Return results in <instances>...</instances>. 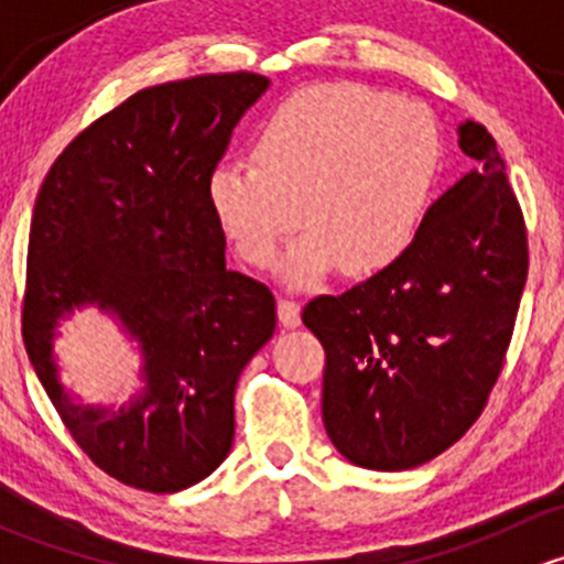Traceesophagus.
Masks as SVG:
<instances>
[{
    "label": "esophagus",
    "mask_w": 564,
    "mask_h": 564,
    "mask_svg": "<svg viewBox=\"0 0 564 564\" xmlns=\"http://www.w3.org/2000/svg\"><path fill=\"white\" fill-rule=\"evenodd\" d=\"M278 318H281L283 327H300V303L292 297H281L278 300Z\"/></svg>",
    "instance_id": "obj_1"
}]
</instances>
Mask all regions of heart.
<instances>
[{
    "instance_id": "b5f03b06",
    "label": "heart",
    "mask_w": 564,
    "mask_h": 564,
    "mask_svg": "<svg viewBox=\"0 0 564 564\" xmlns=\"http://www.w3.org/2000/svg\"><path fill=\"white\" fill-rule=\"evenodd\" d=\"M440 155V130L423 106L344 84L311 87L259 124L253 166L209 172L207 204L256 270L275 264L286 237L305 226L278 267L289 286H316L335 267L377 275L417 240Z\"/></svg>"
}]
</instances>
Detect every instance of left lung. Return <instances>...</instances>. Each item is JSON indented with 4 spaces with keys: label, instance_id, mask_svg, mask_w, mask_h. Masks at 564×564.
<instances>
[{
    "label": "left lung",
    "instance_id": "obj_1",
    "mask_svg": "<svg viewBox=\"0 0 564 564\" xmlns=\"http://www.w3.org/2000/svg\"><path fill=\"white\" fill-rule=\"evenodd\" d=\"M475 161L429 207L398 264L338 297L311 300L322 340V417L351 464L414 469L456 445L502 371L527 283V226L482 124H458Z\"/></svg>",
    "mask_w": 564,
    "mask_h": 564
}]
</instances>
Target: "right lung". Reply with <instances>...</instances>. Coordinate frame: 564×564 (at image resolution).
<instances>
[{"instance_id": "1", "label": "right lung", "mask_w": 564, "mask_h": 564, "mask_svg": "<svg viewBox=\"0 0 564 564\" xmlns=\"http://www.w3.org/2000/svg\"><path fill=\"white\" fill-rule=\"evenodd\" d=\"M270 78L218 73L141 89L78 133L37 193L24 346L73 440L124 486L174 494L235 442V388L275 333V297L226 267L207 176ZM98 307L142 355L128 404L84 408L58 382V322Z\"/></svg>"}]
</instances>
